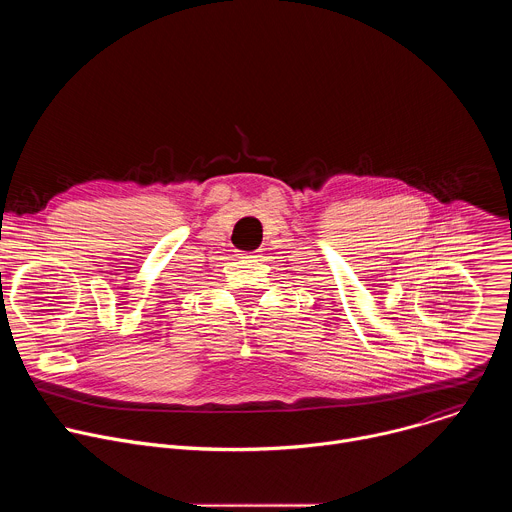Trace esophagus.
<instances>
[{"instance_id":"obj_1","label":"esophagus","mask_w":512,"mask_h":512,"mask_svg":"<svg viewBox=\"0 0 512 512\" xmlns=\"http://www.w3.org/2000/svg\"><path fill=\"white\" fill-rule=\"evenodd\" d=\"M241 257H251V259H257V257H261L259 255V251H253V253H239Z\"/></svg>"}]
</instances>
